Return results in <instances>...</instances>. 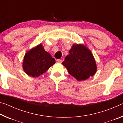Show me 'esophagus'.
<instances>
[{
	"label": "esophagus",
	"instance_id": "34e87169",
	"mask_svg": "<svg viewBox=\"0 0 123 123\" xmlns=\"http://www.w3.org/2000/svg\"><path fill=\"white\" fill-rule=\"evenodd\" d=\"M57 62H60V63H61V62H62V60L61 59H58V60H57Z\"/></svg>",
	"mask_w": 123,
	"mask_h": 123
}]
</instances>
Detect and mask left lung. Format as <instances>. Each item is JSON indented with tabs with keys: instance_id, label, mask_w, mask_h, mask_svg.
Here are the masks:
<instances>
[{
	"instance_id": "8db88e82",
	"label": "left lung",
	"mask_w": 123,
	"mask_h": 123,
	"mask_svg": "<svg viewBox=\"0 0 123 123\" xmlns=\"http://www.w3.org/2000/svg\"><path fill=\"white\" fill-rule=\"evenodd\" d=\"M62 64L77 80L88 79L95 74L97 67L91 51L82 44H73Z\"/></svg>"
}]
</instances>
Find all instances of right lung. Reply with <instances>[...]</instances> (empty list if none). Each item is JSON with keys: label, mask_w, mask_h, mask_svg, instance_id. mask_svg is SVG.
Returning <instances> with one entry per match:
<instances>
[{"label": "right lung", "mask_w": 123, "mask_h": 123, "mask_svg": "<svg viewBox=\"0 0 123 123\" xmlns=\"http://www.w3.org/2000/svg\"><path fill=\"white\" fill-rule=\"evenodd\" d=\"M55 63V59L45 51L42 44H39L24 56L23 67L25 73L32 77H37L42 74Z\"/></svg>", "instance_id": "right-lung-1"}]
</instances>
